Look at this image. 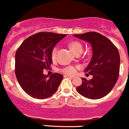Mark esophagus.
I'll return each instance as SVG.
<instances>
[{
  "label": "esophagus",
  "mask_w": 129,
  "mask_h": 129,
  "mask_svg": "<svg viewBox=\"0 0 129 129\" xmlns=\"http://www.w3.org/2000/svg\"><path fill=\"white\" fill-rule=\"evenodd\" d=\"M66 77H71V78H74V77H75L74 76H71V75H66Z\"/></svg>",
  "instance_id": "obj_1"
}]
</instances>
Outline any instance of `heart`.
<instances>
[{
	"label": "heart",
	"instance_id": "1",
	"mask_svg": "<svg viewBox=\"0 0 129 129\" xmlns=\"http://www.w3.org/2000/svg\"><path fill=\"white\" fill-rule=\"evenodd\" d=\"M69 46L71 48L72 50L76 54H77L79 52H82L83 51V45L81 44L79 42L77 41H72L69 43ZM58 53V48L57 46H55L52 51V58L53 59H55L57 57ZM77 67L76 66H68L62 68V72H64L66 74H74L76 71Z\"/></svg>",
	"mask_w": 129,
	"mask_h": 129
}]
</instances>
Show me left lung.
I'll list each match as a JSON object with an SVG mask.
<instances>
[{"instance_id": "left-lung-1", "label": "left lung", "mask_w": 129, "mask_h": 129, "mask_svg": "<svg viewBox=\"0 0 129 129\" xmlns=\"http://www.w3.org/2000/svg\"><path fill=\"white\" fill-rule=\"evenodd\" d=\"M74 36L88 43L92 48V59L84 71L93 77L90 81L81 78L82 84L76 90L86 98H103L113 88L119 76L120 57L118 50L109 39L99 33L91 31Z\"/></svg>"}]
</instances>
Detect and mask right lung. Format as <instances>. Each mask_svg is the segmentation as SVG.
<instances>
[{"label":"right lung","mask_w":129,"mask_h":129,"mask_svg":"<svg viewBox=\"0 0 129 129\" xmlns=\"http://www.w3.org/2000/svg\"><path fill=\"white\" fill-rule=\"evenodd\" d=\"M66 34L40 32L22 42L15 53V75L19 85L34 98L46 99L56 92L62 75L55 73L48 76L44 69L53 63L52 51Z\"/></svg>","instance_id":"right-lung-1"}]
</instances>
